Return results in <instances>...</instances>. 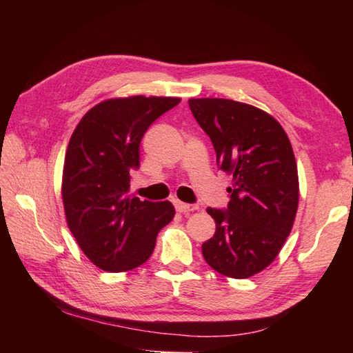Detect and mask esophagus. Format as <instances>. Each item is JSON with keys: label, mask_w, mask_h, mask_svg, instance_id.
Wrapping results in <instances>:
<instances>
[{"label": "esophagus", "mask_w": 353, "mask_h": 353, "mask_svg": "<svg viewBox=\"0 0 353 353\" xmlns=\"http://www.w3.org/2000/svg\"><path fill=\"white\" fill-rule=\"evenodd\" d=\"M197 205H188V203H182V201H176V211L177 212H182V214H186V212H192L196 211Z\"/></svg>", "instance_id": "1"}]
</instances>
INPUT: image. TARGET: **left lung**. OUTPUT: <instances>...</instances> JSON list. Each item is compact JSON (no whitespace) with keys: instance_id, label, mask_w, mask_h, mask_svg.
<instances>
[{"instance_id":"obj_1","label":"left lung","mask_w":353,"mask_h":353,"mask_svg":"<svg viewBox=\"0 0 353 353\" xmlns=\"http://www.w3.org/2000/svg\"><path fill=\"white\" fill-rule=\"evenodd\" d=\"M190 109L212 141L219 168L234 177L226 209L208 208L215 234L201 245L215 272L244 279L281 252L296 219L297 165L287 133L250 104L191 99Z\"/></svg>"}]
</instances>
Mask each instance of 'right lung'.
<instances>
[{
    "label": "right lung",
    "mask_w": 353,
    "mask_h": 353,
    "mask_svg": "<svg viewBox=\"0 0 353 353\" xmlns=\"http://www.w3.org/2000/svg\"><path fill=\"white\" fill-rule=\"evenodd\" d=\"M172 97H129L97 104L66 150L62 197L80 249L104 272H127L152 256L159 230L176 211L170 201L130 197V172L148 127L177 104Z\"/></svg>",
    "instance_id": "obj_1"
}]
</instances>
